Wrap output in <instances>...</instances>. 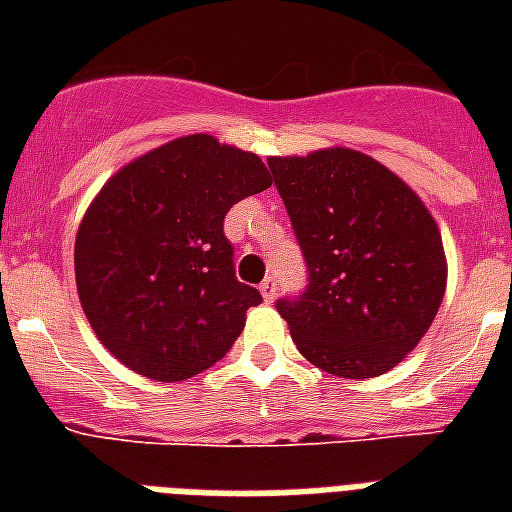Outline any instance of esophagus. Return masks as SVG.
<instances>
[{
	"label": "esophagus",
	"instance_id": "34e87169",
	"mask_svg": "<svg viewBox=\"0 0 512 512\" xmlns=\"http://www.w3.org/2000/svg\"><path fill=\"white\" fill-rule=\"evenodd\" d=\"M260 295H263L265 303H273V300H276V279H273V276H268V279L260 284Z\"/></svg>",
	"mask_w": 512,
	"mask_h": 512
}]
</instances>
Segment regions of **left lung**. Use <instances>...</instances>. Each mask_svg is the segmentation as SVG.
<instances>
[{"mask_svg": "<svg viewBox=\"0 0 512 512\" xmlns=\"http://www.w3.org/2000/svg\"><path fill=\"white\" fill-rule=\"evenodd\" d=\"M268 167L308 265L276 311L324 372L366 380L425 337L446 292L441 233L422 199L372 156L324 148Z\"/></svg>", "mask_w": 512, "mask_h": 512, "instance_id": "1", "label": "left lung"}]
</instances>
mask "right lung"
<instances>
[{"label": "right lung", "instance_id": "obj_1", "mask_svg": "<svg viewBox=\"0 0 512 512\" xmlns=\"http://www.w3.org/2000/svg\"><path fill=\"white\" fill-rule=\"evenodd\" d=\"M271 183L260 156L185 135L100 188L76 231L74 271L108 353L148 380L180 382L231 350L263 297L236 279L223 220Z\"/></svg>", "mask_w": 512, "mask_h": 512}]
</instances>
